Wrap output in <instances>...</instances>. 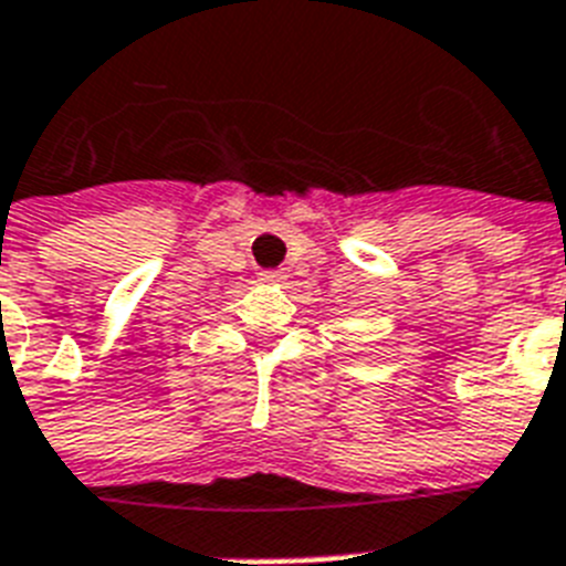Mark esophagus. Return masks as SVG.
Instances as JSON below:
<instances>
[{
	"label": "esophagus",
	"mask_w": 566,
	"mask_h": 566,
	"mask_svg": "<svg viewBox=\"0 0 566 566\" xmlns=\"http://www.w3.org/2000/svg\"><path fill=\"white\" fill-rule=\"evenodd\" d=\"M258 279H261V282H266V284H282L284 273H282V270H261V273H258Z\"/></svg>",
	"instance_id": "34e87169"
}]
</instances>
